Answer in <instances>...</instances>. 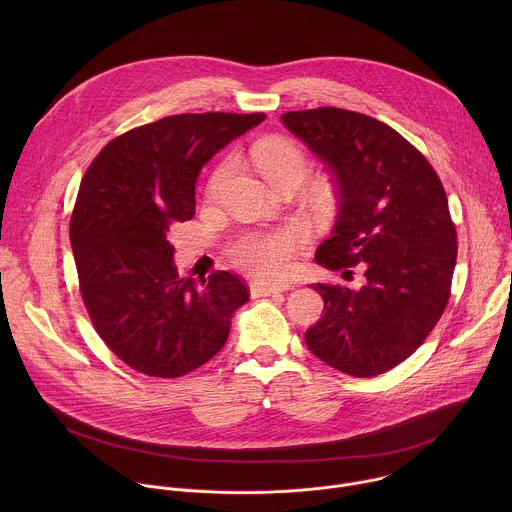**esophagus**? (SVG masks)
<instances>
[{
	"instance_id": "1",
	"label": "esophagus",
	"mask_w": 512,
	"mask_h": 512,
	"mask_svg": "<svg viewBox=\"0 0 512 512\" xmlns=\"http://www.w3.org/2000/svg\"><path fill=\"white\" fill-rule=\"evenodd\" d=\"M291 289V285H275V283H265V281H253L251 283V296L259 298V296H273V294H281V291Z\"/></svg>"
}]
</instances>
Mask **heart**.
<instances>
[{
  "instance_id": "heart-1",
  "label": "heart",
  "mask_w": 512,
  "mask_h": 512,
  "mask_svg": "<svg viewBox=\"0 0 512 512\" xmlns=\"http://www.w3.org/2000/svg\"><path fill=\"white\" fill-rule=\"evenodd\" d=\"M251 158L263 178L271 186L287 182H302L308 176V160L298 145L285 139H265L255 143ZM233 170V160L218 164L208 180V194L216 196L225 186ZM304 243V231L285 227L269 233H249L237 239L231 247L233 261L247 273L261 279H281L289 273L294 251Z\"/></svg>"
}]
</instances>
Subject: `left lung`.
Returning <instances> with one entry per match:
<instances>
[{
    "mask_svg": "<svg viewBox=\"0 0 512 512\" xmlns=\"http://www.w3.org/2000/svg\"><path fill=\"white\" fill-rule=\"evenodd\" d=\"M281 121L336 184L338 216L316 263L364 271L358 289L314 283L324 316L306 344L340 373L383 375L423 344L450 300L458 245L444 186L405 137L369 115L320 107Z\"/></svg>",
    "mask_w": 512,
    "mask_h": 512,
    "instance_id": "8db88e82",
    "label": "left lung"
}]
</instances>
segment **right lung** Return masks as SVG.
<instances>
[{"label":"right lung","mask_w":512,"mask_h":512,"mask_svg":"<svg viewBox=\"0 0 512 512\" xmlns=\"http://www.w3.org/2000/svg\"><path fill=\"white\" fill-rule=\"evenodd\" d=\"M263 113H184L113 139L87 170L70 218L81 294L103 342L131 369L182 377L221 350L249 302L237 275L180 277L168 239L194 216L206 162Z\"/></svg>","instance_id":"obj_1"}]
</instances>
